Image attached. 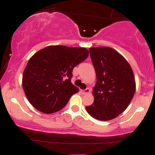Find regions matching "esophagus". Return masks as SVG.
I'll return each mask as SVG.
<instances>
[{"mask_svg":"<svg viewBox=\"0 0 155 155\" xmlns=\"http://www.w3.org/2000/svg\"><path fill=\"white\" fill-rule=\"evenodd\" d=\"M90 90L89 88H87V89H85V90H82V92L84 94H88V93H90Z\"/></svg>","mask_w":155,"mask_h":155,"instance_id":"obj_1","label":"esophagus"}]
</instances>
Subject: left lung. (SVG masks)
Segmentation results:
<instances>
[{
  "instance_id": "1",
  "label": "left lung",
  "mask_w": 155,
  "mask_h": 155,
  "mask_svg": "<svg viewBox=\"0 0 155 155\" xmlns=\"http://www.w3.org/2000/svg\"><path fill=\"white\" fill-rule=\"evenodd\" d=\"M97 82L93 87L94 102L86 106L90 116L101 121L114 119L130 103L136 91V81L130 64L110 47L90 48Z\"/></svg>"
}]
</instances>
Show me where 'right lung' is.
<instances>
[{"label": "right lung", "instance_id": "obj_1", "mask_svg": "<svg viewBox=\"0 0 155 155\" xmlns=\"http://www.w3.org/2000/svg\"><path fill=\"white\" fill-rule=\"evenodd\" d=\"M85 48L49 46L29 60L22 76L25 93L33 106L45 114L65 107L79 92L71 83L73 69L87 58Z\"/></svg>", "mask_w": 155, "mask_h": 155}]
</instances>
